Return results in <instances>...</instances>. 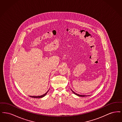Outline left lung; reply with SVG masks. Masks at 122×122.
Here are the masks:
<instances>
[{
    "mask_svg": "<svg viewBox=\"0 0 122 122\" xmlns=\"http://www.w3.org/2000/svg\"><path fill=\"white\" fill-rule=\"evenodd\" d=\"M71 91H72L73 93H74L75 95H77V96H79V97H86V95H79V94H77V93H75V92L74 91H73L72 90H71Z\"/></svg>",
    "mask_w": 122,
    "mask_h": 122,
    "instance_id": "1",
    "label": "left lung"
}]
</instances>
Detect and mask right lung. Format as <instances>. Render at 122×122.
Listing matches in <instances>:
<instances>
[{
	"mask_svg": "<svg viewBox=\"0 0 122 122\" xmlns=\"http://www.w3.org/2000/svg\"><path fill=\"white\" fill-rule=\"evenodd\" d=\"M48 91L49 90L47 91V92H46V93H45L44 94H43V95H42L41 96H30V97H33V98H41V97H44V96H45L46 95L47 93L48 92Z\"/></svg>",
	"mask_w": 122,
	"mask_h": 122,
	"instance_id": "right-lung-1",
	"label": "right lung"
}]
</instances>
